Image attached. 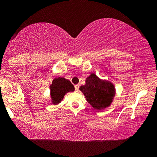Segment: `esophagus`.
I'll list each match as a JSON object with an SVG mask.
<instances>
[{
	"mask_svg": "<svg viewBox=\"0 0 157 157\" xmlns=\"http://www.w3.org/2000/svg\"><path fill=\"white\" fill-rule=\"evenodd\" d=\"M79 88V84H76V85H75V89L76 91H78Z\"/></svg>",
	"mask_w": 157,
	"mask_h": 157,
	"instance_id": "1",
	"label": "esophagus"
}]
</instances>
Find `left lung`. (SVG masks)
I'll return each mask as SVG.
<instances>
[{
  "instance_id": "left-lung-1",
  "label": "left lung",
  "mask_w": 157,
  "mask_h": 157,
  "mask_svg": "<svg viewBox=\"0 0 157 157\" xmlns=\"http://www.w3.org/2000/svg\"><path fill=\"white\" fill-rule=\"evenodd\" d=\"M85 82L86 84L79 87V90L92 107L100 111L109 107L116 94L114 85L100 79L95 73H91Z\"/></svg>"
}]
</instances>
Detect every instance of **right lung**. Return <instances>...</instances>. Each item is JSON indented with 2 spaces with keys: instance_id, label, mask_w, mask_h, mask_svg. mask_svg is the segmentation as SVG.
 <instances>
[{
  "instance_id": "right-lung-1",
  "label": "right lung",
  "mask_w": 157,
  "mask_h": 157,
  "mask_svg": "<svg viewBox=\"0 0 157 157\" xmlns=\"http://www.w3.org/2000/svg\"><path fill=\"white\" fill-rule=\"evenodd\" d=\"M50 89V97L53 105L60 103L65 94L68 92L75 91V88L71 82L63 78H58L53 79Z\"/></svg>"
}]
</instances>
